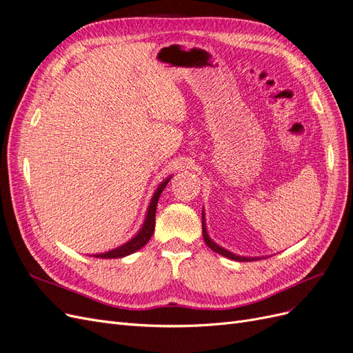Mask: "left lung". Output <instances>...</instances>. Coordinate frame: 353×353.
<instances>
[{
    "label": "left lung",
    "instance_id": "obj_1",
    "mask_svg": "<svg viewBox=\"0 0 353 353\" xmlns=\"http://www.w3.org/2000/svg\"><path fill=\"white\" fill-rule=\"evenodd\" d=\"M201 227H203V239H205V243L208 244V248L212 249L213 252H216V253H219V254H222V256H225V258H230V259L237 261V262H250V261H258V259H261L259 256H258V258H252V256L249 258V256L236 254V253H232V252H230V250H227V249H223L222 245H219V244H216L215 241H213V240L209 237V232H208V228H206L205 210H203V213H201ZM262 258H263V256H262Z\"/></svg>",
    "mask_w": 353,
    "mask_h": 353
}]
</instances>
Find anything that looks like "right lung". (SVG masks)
Returning a JSON list of instances; mask_svg holds the SVG:
<instances>
[{
	"label": "right lung",
	"instance_id": "obj_1",
	"mask_svg": "<svg viewBox=\"0 0 353 353\" xmlns=\"http://www.w3.org/2000/svg\"><path fill=\"white\" fill-rule=\"evenodd\" d=\"M172 178V175H169L166 179H163L162 183L157 185V188L154 190V193L152 196L150 200V205L147 208V213H145V218L141 228L138 230V232L135 236L128 240L126 243H123L122 245H117V248L109 250V252H104V253H95L91 254L94 258H100V259H116V258H125L128 254H132L137 250H140L141 248L148 243V240L152 239L153 236V231H154V221H156V208H157V201L160 194H162V191L165 190V187L168 185V183Z\"/></svg>",
	"mask_w": 353,
	"mask_h": 353
}]
</instances>
